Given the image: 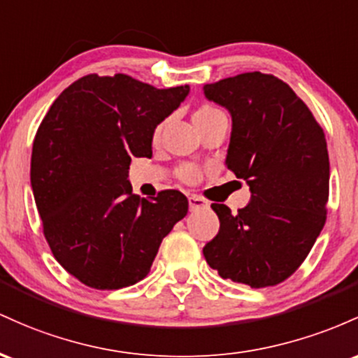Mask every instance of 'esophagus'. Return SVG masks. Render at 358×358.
Segmentation results:
<instances>
[{
	"label": "esophagus",
	"instance_id": "34e87169",
	"mask_svg": "<svg viewBox=\"0 0 358 358\" xmlns=\"http://www.w3.org/2000/svg\"><path fill=\"white\" fill-rule=\"evenodd\" d=\"M208 206V201L203 199L198 194H192L189 196V210L196 211V210H203V208Z\"/></svg>",
	"mask_w": 358,
	"mask_h": 358
}]
</instances>
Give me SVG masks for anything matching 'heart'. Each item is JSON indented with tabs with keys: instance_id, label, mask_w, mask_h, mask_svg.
<instances>
[{
	"instance_id": "heart-1",
	"label": "heart",
	"mask_w": 358,
	"mask_h": 358,
	"mask_svg": "<svg viewBox=\"0 0 358 358\" xmlns=\"http://www.w3.org/2000/svg\"><path fill=\"white\" fill-rule=\"evenodd\" d=\"M218 122H227V115H224V111L220 110L216 104H211V103L199 104V106L196 108L194 113H192V123H194L196 130L198 131L210 125H215V123ZM166 127H167V120H164V122H160L159 125L154 128V134H152V140H154V143L159 142L160 136L164 134V130H166ZM178 178L182 180V182L194 184L203 178V172H201L196 166H189V164H186V166H180L178 169Z\"/></svg>"
}]
</instances>
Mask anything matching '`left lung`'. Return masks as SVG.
<instances>
[{"label": "left lung", "mask_w": 358, "mask_h": 358, "mask_svg": "<svg viewBox=\"0 0 358 358\" xmlns=\"http://www.w3.org/2000/svg\"><path fill=\"white\" fill-rule=\"evenodd\" d=\"M228 108L233 130L227 167L252 199L233 215L213 203L220 231L203 254L223 279L277 286L304 262L327 223L330 159L324 131L306 103L272 74L245 72L204 86Z\"/></svg>", "instance_id": "8db88e82"}]
</instances>
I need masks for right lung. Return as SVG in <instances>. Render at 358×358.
<instances>
[{"label":"right lung","instance_id":"1","mask_svg":"<svg viewBox=\"0 0 358 358\" xmlns=\"http://www.w3.org/2000/svg\"><path fill=\"white\" fill-rule=\"evenodd\" d=\"M187 92L87 74L43 116L31 148L35 204L55 260L84 286L111 291L142 280L187 215L182 192L140 199L127 179L131 157H150L154 128Z\"/></svg>","mask_w":358,"mask_h":358}]
</instances>
